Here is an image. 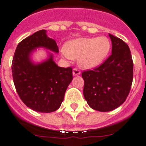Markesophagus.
<instances>
[{"label": "esophagus", "instance_id": "obj_1", "mask_svg": "<svg viewBox=\"0 0 146 146\" xmlns=\"http://www.w3.org/2000/svg\"><path fill=\"white\" fill-rule=\"evenodd\" d=\"M72 74H73L74 76L79 75V74H80V72L78 70V68H74V69H73V72H72Z\"/></svg>", "mask_w": 146, "mask_h": 146}]
</instances>
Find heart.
Returning <instances> with one entry per match:
<instances>
[{
    "label": "heart",
    "instance_id": "1",
    "mask_svg": "<svg viewBox=\"0 0 146 146\" xmlns=\"http://www.w3.org/2000/svg\"><path fill=\"white\" fill-rule=\"evenodd\" d=\"M111 42L108 37L78 38L65 44L63 56L77 60L80 68L92 69L100 66L108 57Z\"/></svg>",
    "mask_w": 146,
    "mask_h": 146
}]
</instances>
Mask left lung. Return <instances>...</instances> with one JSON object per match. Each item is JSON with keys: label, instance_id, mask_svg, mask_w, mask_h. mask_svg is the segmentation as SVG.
<instances>
[{"label": "left lung", "instance_id": "1", "mask_svg": "<svg viewBox=\"0 0 146 146\" xmlns=\"http://www.w3.org/2000/svg\"><path fill=\"white\" fill-rule=\"evenodd\" d=\"M112 54L94 70L84 71V96L90 108L111 111L125 102L133 81V63L129 47L123 40L109 34Z\"/></svg>", "mask_w": 146, "mask_h": 146}]
</instances>
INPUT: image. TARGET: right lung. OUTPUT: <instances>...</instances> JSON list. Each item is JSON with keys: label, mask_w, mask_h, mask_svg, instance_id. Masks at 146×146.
Masks as SVG:
<instances>
[{"label": "right lung", "mask_w": 146, "mask_h": 146, "mask_svg": "<svg viewBox=\"0 0 146 146\" xmlns=\"http://www.w3.org/2000/svg\"><path fill=\"white\" fill-rule=\"evenodd\" d=\"M45 30L37 31L23 39L15 49L12 62L13 82L17 93L29 108L39 113H51L61 105L72 82V68H62L55 63L54 55L41 62H34L31 55L43 48L58 53V46L49 38Z\"/></svg>", "instance_id": "add662e5"}]
</instances>
